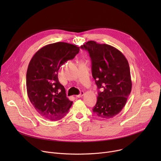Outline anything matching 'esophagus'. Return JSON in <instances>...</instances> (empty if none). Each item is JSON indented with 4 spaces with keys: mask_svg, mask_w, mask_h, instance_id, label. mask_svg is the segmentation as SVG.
<instances>
[{
    "mask_svg": "<svg viewBox=\"0 0 161 161\" xmlns=\"http://www.w3.org/2000/svg\"><path fill=\"white\" fill-rule=\"evenodd\" d=\"M83 95H84V92L83 91H80V93L79 95H76V97H77V98H81Z\"/></svg>",
    "mask_w": 161,
    "mask_h": 161,
    "instance_id": "esophagus-1",
    "label": "esophagus"
}]
</instances>
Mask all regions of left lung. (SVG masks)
Listing matches in <instances>:
<instances>
[{"label": "left lung", "instance_id": "8db88e82", "mask_svg": "<svg viewBox=\"0 0 161 161\" xmlns=\"http://www.w3.org/2000/svg\"><path fill=\"white\" fill-rule=\"evenodd\" d=\"M80 47L89 54L92 75L100 89L92 112L103 119L112 118L122 110L131 92L127 59L115 47L95 41H88Z\"/></svg>", "mask_w": 161, "mask_h": 161}]
</instances>
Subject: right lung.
<instances>
[{
  "label": "right lung",
  "instance_id": "obj_1",
  "mask_svg": "<svg viewBox=\"0 0 161 161\" xmlns=\"http://www.w3.org/2000/svg\"><path fill=\"white\" fill-rule=\"evenodd\" d=\"M79 51L80 47L73 44L56 42L40 49L29 64L26 76L29 98L38 114L49 120L62 119L72 105L57 72Z\"/></svg>",
  "mask_w": 161,
  "mask_h": 161
}]
</instances>
